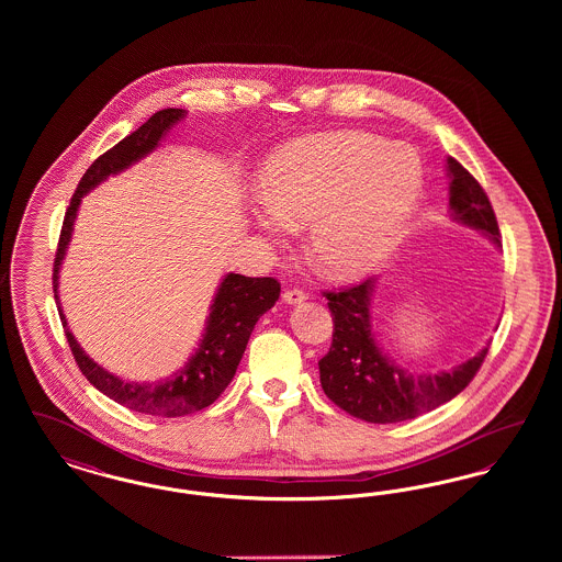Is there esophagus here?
Listing matches in <instances>:
<instances>
[{"mask_svg": "<svg viewBox=\"0 0 562 562\" xmlns=\"http://www.w3.org/2000/svg\"><path fill=\"white\" fill-rule=\"evenodd\" d=\"M305 299H307V294L303 293V291H299V289H291V291H284V294H282V301L289 303V305L303 303Z\"/></svg>", "mask_w": 562, "mask_h": 562, "instance_id": "1", "label": "esophagus"}]
</instances>
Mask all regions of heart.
I'll list each match as a JSON object with an SVG mask.
<instances>
[{
  "label": "heart",
  "mask_w": 562,
  "mask_h": 562,
  "mask_svg": "<svg viewBox=\"0 0 562 562\" xmlns=\"http://www.w3.org/2000/svg\"><path fill=\"white\" fill-rule=\"evenodd\" d=\"M424 168L401 145L373 134H322L269 156L259 229L282 240L307 223V255L324 276L356 280L398 246L419 204Z\"/></svg>",
  "instance_id": "b5f03b06"
}]
</instances>
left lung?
<instances>
[{"mask_svg": "<svg viewBox=\"0 0 562 562\" xmlns=\"http://www.w3.org/2000/svg\"><path fill=\"white\" fill-rule=\"evenodd\" d=\"M449 214L502 246L493 206L481 183L454 158H447ZM374 278L339 293H324L335 330L328 353L318 362L324 394L349 415L369 424H398L454 398L479 373L488 344L470 360L440 373L401 369L374 339L371 301Z\"/></svg>", "mask_w": 562, "mask_h": 562, "instance_id": "left-lung-1", "label": "left lung"}]
</instances>
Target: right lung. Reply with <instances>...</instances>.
Here are the masks:
<instances>
[{
    "label": "right lung",
    "instance_id": "add662e5",
    "mask_svg": "<svg viewBox=\"0 0 562 562\" xmlns=\"http://www.w3.org/2000/svg\"><path fill=\"white\" fill-rule=\"evenodd\" d=\"M188 115L186 109H161L154 113L140 128L122 138L115 147L105 151L99 160L81 177L71 204L65 213L58 250L54 259V299L58 305V316L65 326V335L74 358L83 376L111 401L133 408L136 413L158 415V417H183L189 413L202 411L213 404L223 390L234 379L240 364L250 333L259 318L273 307L280 296V282L273 278H246L240 273H225L216 293H214L211 314L206 318V328L195 351L191 353L186 367L160 381H124L117 374L109 373L101 364H97L76 341L67 318L63 314L58 301V271L67 255V246L71 241L76 216L80 211L81 198L90 193L105 179L120 175L128 166H133L154 149L160 147L164 136L170 133L175 124H179Z\"/></svg>",
    "mask_w": 562,
    "mask_h": 562
}]
</instances>
